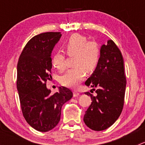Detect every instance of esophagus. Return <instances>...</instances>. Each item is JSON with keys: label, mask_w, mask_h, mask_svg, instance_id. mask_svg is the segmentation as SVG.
<instances>
[{"label": "esophagus", "mask_w": 145, "mask_h": 145, "mask_svg": "<svg viewBox=\"0 0 145 145\" xmlns=\"http://www.w3.org/2000/svg\"><path fill=\"white\" fill-rule=\"evenodd\" d=\"M80 93H78V91H76V90H74V91L73 92V95H74V97H78Z\"/></svg>", "instance_id": "esophagus-1"}]
</instances>
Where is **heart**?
Instances as JSON below:
<instances>
[{
    "instance_id": "1",
    "label": "heart",
    "mask_w": 145,
    "mask_h": 145,
    "mask_svg": "<svg viewBox=\"0 0 145 145\" xmlns=\"http://www.w3.org/2000/svg\"><path fill=\"white\" fill-rule=\"evenodd\" d=\"M62 48L69 56L74 55L73 66L61 77V83L66 87L76 88L84 78L85 71L93 72L97 68L100 59V48L95 41H88L87 38L75 33L69 38ZM64 55L57 52L52 57V64L59 70L65 67Z\"/></svg>"
}]
</instances>
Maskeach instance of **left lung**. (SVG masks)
Returning <instances> with one entry per match:
<instances>
[{
	"instance_id": "1",
	"label": "left lung",
	"mask_w": 145,
	"mask_h": 145,
	"mask_svg": "<svg viewBox=\"0 0 145 145\" xmlns=\"http://www.w3.org/2000/svg\"><path fill=\"white\" fill-rule=\"evenodd\" d=\"M85 84L96 88L97 96L85 93L90 96L92 102L86 112L83 121L93 131L106 129L121 115L126 86L123 58L112 40L101 46L98 65Z\"/></svg>"
}]
</instances>
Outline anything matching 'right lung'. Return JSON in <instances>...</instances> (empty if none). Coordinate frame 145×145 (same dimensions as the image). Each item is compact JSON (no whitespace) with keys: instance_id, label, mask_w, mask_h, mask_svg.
<instances>
[{"instance_id":"right-lung-1","label":"right lung","mask_w":145,"mask_h":145,"mask_svg":"<svg viewBox=\"0 0 145 145\" xmlns=\"http://www.w3.org/2000/svg\"><path fill=\"white\" fill-rule=\"evenodd\" d=\"M60 32H46L32 38L23 49L17 64V88L23 116L33 128L48 132L59 123L61 109L73 93L66 87L51 94L47 88L52 68L51 53Z\"/></svg>"}]
</instances>
